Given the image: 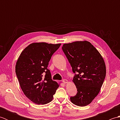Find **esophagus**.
I'll return each instance as SVG.
<instances>
[{
    "label": "esophagus",
    "mask_w": 120,
    "mask_h": 120,
    "mask_svg": "<svg viewBox=\"0 0 120 120\" xmlns=\"http://www.w3.org/2000/svg\"><path fill=\"white\" fill-rule=\"evenodd\" d=\"M62 82L64 83H68V80L67 79H63L62 80Z\"/></svg>",
    "instance_id": "esophagus-1"
}]
</instances>
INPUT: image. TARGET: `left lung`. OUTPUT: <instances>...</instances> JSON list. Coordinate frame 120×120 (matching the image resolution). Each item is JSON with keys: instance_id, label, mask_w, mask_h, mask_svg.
Wrapping results in <instances>:
<instances>
[{"instance_id": "obj_1", "label": "left lung", "mask_w": 120, "mask_h": 120, "mask_svg": "<svg viewBox=\"0 0 120 120\" xmlns=\"http://www.w3.org/2000/svg\"><path fill=\"white\" fill-rule=\"evenodd\" d=\"M62 49L76 74L73 82L78 92L70 98L78 106L90 104L98 95L105 79L106 68L101 53L87 41H76L63 45Z\"/></svg>"}]
</instances>
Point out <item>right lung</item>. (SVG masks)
Wrapping results in <instances>:
<instances>
[{"mask_svg":"<svg viewBox=\"0 0 120 120\" xmlns=\"http://www.w3.org/2000/svg\"><path fill=\"white\" fill-rule=\"evenodd\" d=\"M61 44L33 43L22 50L15 65V72L23 93L38 105L50 102L60 84L52 79L48 62Z\"/></svg>","mask_w":120,"mask_h":120,"instance_id":"1","label":"right lung"}]
</instances>
